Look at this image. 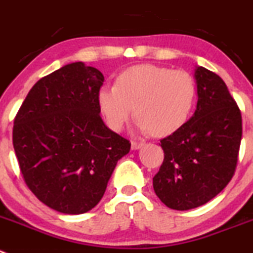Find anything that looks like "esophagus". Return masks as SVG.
<instances>
[{
	"label": "esophagus",
	"mask_w": 253,
	"mask_h": 253,
	"mask_svg": "<svg viewBox=\"0 0 253 253\" xmlns=\"http://www.w3.org/2000/svg\"><path fill=\"white\" fill-rule=\"evenodd\" d=\"M144 146V143H138V141H131V149L133 150H139Z\"/></svg>",
	"instance_id": "1"
}]
</instances>
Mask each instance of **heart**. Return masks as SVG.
I'll list each match as a JSON object with an SVG mask.
<instances>
[{
  "mask_svg": "<svg viewBox=\"0 0 253 253\" xmlns=\"http://www.w3.org/2000/svg\"><path fill=\"white\" fill-rule=\"evenodd\" d=\"M195 98L196 84L187 72L153 64L126 69L118 77L117 85H104L98 93L110 129L122 130L134 110L139 130L155 135H168L181 128Z\"/></svg>",
  "mask_w": 253,
  "mask_h": 253,
  "instance_id": "b5f03b06",
  "label": "heart"
}]
</instances>
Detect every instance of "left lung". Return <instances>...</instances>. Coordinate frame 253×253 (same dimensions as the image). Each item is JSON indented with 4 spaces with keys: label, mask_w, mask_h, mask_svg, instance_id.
<instances>
[{
    "label": "left lung",
    "mask_w": 253,
    "mask_h": 253,
    "mask_svg": "<svg viewBox=\"0 0 253 253\" xmlns=\"http://www.w3.org/2000/svg\"><path fill=\"white\" fill-rule=\"evenodd\" d=\"M194 115L160 140L164 161L153 177L156 196L172 210L209 203L232 179L242 136L241 112L216 73L195 68Z\"/></svg>",
    "instance_id": "left-lung-1"
}]
</instances>
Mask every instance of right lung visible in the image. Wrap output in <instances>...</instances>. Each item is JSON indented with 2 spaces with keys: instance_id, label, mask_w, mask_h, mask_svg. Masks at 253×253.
Instances as JSON below:
<instances>
[{
  "instance_id": "1",
  "label": "right lung",
  "mask_w": 253,
  "mask_h": 253,
  "mask_svg": "<svg viewBox=\"0 0 253 253\" xmlns=\"http://www.w3.org/2000/svg\"><path fill=\"white\" fill-rule=\"evenodd\" d=\"M102 72L66 64L37 82L14 118L13 148L31 191L67 215L102 200L118 160L130 143L100 118Z\"/></svg>"
}]
</instances>
